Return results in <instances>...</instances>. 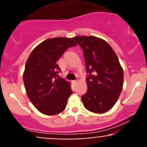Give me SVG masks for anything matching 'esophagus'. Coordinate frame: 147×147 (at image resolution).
I'll use <instances>...</instances> for the list:
<instances>
[{
  "mask_svg": "<svg viewBox=\"0 0 147 147\" xmlns=\"http://www.w3.org/2000/svg\"><path fill=\"white\" fill-rule=\"evenodd\" d=\"M72 83H73L74 85H76V84H77V82L76 80H74V81H72Z\"/></svg>",
  "mask_w": 147,
  "mask_h": 147,
  "instance_id": "34e87169",
  "label": "esophagus"
}]
</instances>
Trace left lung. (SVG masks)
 <instances>
[{
  "label": "left lung",
  "mask_w": 147,
  "mask_h": 147,
  "mask_svg": "<svg viewBox=\"0 0 147 147\" xmlns=\"http://www.w3.org/2000/svg\"><path fill=\"white\" fill-rule=\"evenodd\" d=\"M83 50L87 72L88 90L82 96L84 106L95 113L112 109L122 90L123 69L110 45L95 36L72 38Z\"/></svg>",
  "instance_id": "obj_1"
}]
</instances>
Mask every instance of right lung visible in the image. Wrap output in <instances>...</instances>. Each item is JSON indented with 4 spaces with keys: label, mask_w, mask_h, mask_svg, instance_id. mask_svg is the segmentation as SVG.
I'll return each instance as SVG.
<instances>
[{
    "label": "right lung",
    "mask_w": 147,
    "mask_h": 147,
    "mask_svg": "<svg viewBox=\"0 0 147 147\" xmlns=\"http://www.w3.org/2000/svg\"><path fill=\"white\" fill-rule=\"evenodd\" d=\"M77 45L71 38H49L36 47L27 60L23 82L28 98L42 113L54 115L65 109L72 91L58 74L57 64L68 48Z\"/></svg>",
    "instance_id": "right-lung-1"
}]
</instances>
